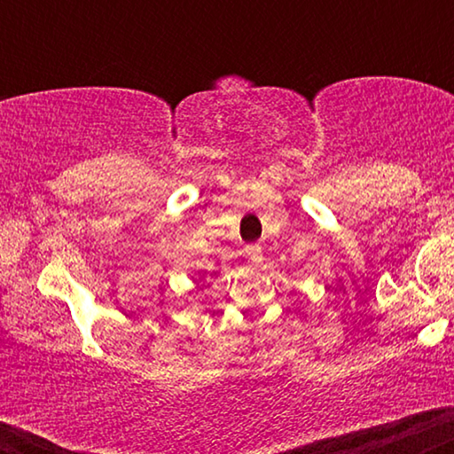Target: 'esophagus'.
Here are the masks:
<instances>
[{
  "label": "esophagus",
  "instance_id": "1",
  "mask_svg": "<svg viewBox=\"0 0 454 454\" xmlns=\"http://www.w3.org/2000/svg\"><path fill=\"white\" fill-rule=\"evenodd\" d=\"M245 254H247V258L252 260V262H260V260H262V247H260L258 243L245 245Z\"/></svg>",
  "mask_w": 454,
  "mask_h": 454
}]
</instances>
